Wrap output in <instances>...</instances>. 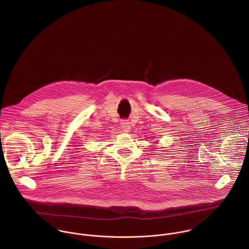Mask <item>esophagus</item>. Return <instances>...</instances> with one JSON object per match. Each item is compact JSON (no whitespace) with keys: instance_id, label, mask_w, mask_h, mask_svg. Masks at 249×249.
<instances>
[{"instance_id":"34e87169","label":"esophagus","mask_w":249,"mask_h":249,"mask_svg":"<svg viewBox=\"0 0 249 249\" xmlns=\"http://www.w3.org/2000/svg\"><path fill=\"white\" fill-rule=\"evenodd\" d=\"M121 125H122V128H123V130L124 132H129L130 125H129V122L128 121H122Z\"/></svg>"}]
</instances>
